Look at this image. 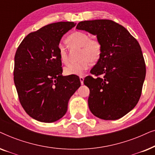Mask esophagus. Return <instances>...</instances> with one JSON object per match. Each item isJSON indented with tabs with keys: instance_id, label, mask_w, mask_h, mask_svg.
<instances>
[{
	"instance_id": "1",
	"label": "esophagus",
	"mask_w": 155,
	"mask_h": 155,
	"mask_svg": "<svg viewBox=\"0 0 155 155\" xmlns=\"http://www.w3.org/2000/svg\"><path fill=\"white\" fill-rule=\"evenodd\" d=\"M80 82H81V84H83L84 83V78L81 76V77H80Z\"/></svg>"
}]
</instances>
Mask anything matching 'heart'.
<instances>
[{
    "label": "heart",
    "mask_w": 155,
    "mask_h": 155,
    "mask_svg": "<svg viewBox=\"0 0 155 155\" xmlns=\"http://www.w3.org/2000/svg\"><path fill=\"white\" fill-rule=\"evenodd\" d=\"M69 41L74 45L80 46L82 50L80 53L81 60L70 63L65 67L64 73L67 75H81L90 68L92 62H96L101 55V44L97 39H90L85 32L76 31L70 35ZM58 55L61 61L66 64L69 62V57L66 48L63 44L58 46Z\"/></svg>",
    "instance_id": "obj_1"
}]
</instances>
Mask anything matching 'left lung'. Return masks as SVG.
Listing matches in <instances>:
<instances>
[{
	"label": "left lung",
	"mask_w": 155,
	"mask_h": 155,
	"mask_svg": "<svg viewBox=\"0 0 155 155\" xmlns=\"http://www.w3.org/2000/svg\"><path fill=\"white\" fill-rule=\"evenodd\" d=\"M76 29L96 35L101 44L100 58L90 71L97 78L84 80L90 92V110L101 119L120 118L136 106L141 95L146 68L140 46L112 20L82 21Z\"/></svg>",
	"instance_id": "8db88e82"
}]
</instances>
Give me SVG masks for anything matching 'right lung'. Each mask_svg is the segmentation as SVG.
I'll list each match as a JSON object with an SVG mask.
<instances>
[{
	"instance_id": "add662e5",
	"label": "right lung",
	"mask_w": 155,
	"mask_h": 155,
	"mask_svg": "<svg viewBox=\"0 0 155 155\" xmlns=\"http://www.w3.org/2000/svg\"><path fill=\"white\" fill-rule=\"evenodd\" d=\"M75 25L73 22L46 25L29 34L17 49L15 84L21 105L34 119L44 123L60 119L81 85L78 76L62 75L58 50L61 38Z\"/></svg>"
}]
</instances>
